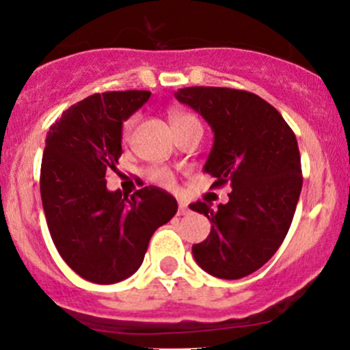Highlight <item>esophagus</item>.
<instances>
[{
  "label": "esophagus",
  "mask_w": 350,
  "mask_h": 350,
  "mask_svg": "<svg viewBox=\"0 0 350 350\" xmlns=\"http://www.w3.org/2000/svg\"><path fill=\"white\" fill-rule=\"evenodd\" d=\"M189 211V208H188V203H186V201H179V210H178V213L179 215H186Z\"/></svg>",
  "instance_id": "obj_1"
}]
</instances>
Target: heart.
I'll return each instance as SVG.
<instances>
[{
  "instance_id": "heart-1",
  "label": "heart",
  "mask_w": 350,
  "mask_h": 350,
  "mask_svg": "<svg viewBox=\"0 0 350 350\" xmlns=\"http://www.w3.org/2000/svg\"><path fill=\"white\" fill-rule=\"evenodd\" d=\"M137 120H139V116L133 115V116H130V118H126L125 122H123L122 133H123V139H125V140H129L130 135H132L133 129H135V125H137ZM191 122H198L196 116L189 115V113H185V111L172 113V126H179V125H185V123H191ZM150 176H152L154 181L161 183V185H164V186L174 185L172 174L167 171V169H154V171L150 172Z\"/></svg>"
}]
</instances>
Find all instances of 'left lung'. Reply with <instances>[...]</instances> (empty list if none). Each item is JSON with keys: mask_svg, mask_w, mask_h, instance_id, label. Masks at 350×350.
Listing matches in <instances>:
<instances>
[{"mask_svg": "<svg viewBox=\"0 0 350 350\" xmlns=\"http://www.w3.org/2000/svg\"><path fill=\"white\" fill-rule=\"evenodd\" d=\"M176 100L213 130L203 171L230 185L228 203L189 204L211 221L206 241L193 245L198 266L220 280H241L262 267L283 243L301 193L298 142L276 108L230 88H183Z\"/></svg>", "mask_w": 350, "mask_h": 350, "instance_id": "8db88e82", "label": "left lung"}]
</instances>
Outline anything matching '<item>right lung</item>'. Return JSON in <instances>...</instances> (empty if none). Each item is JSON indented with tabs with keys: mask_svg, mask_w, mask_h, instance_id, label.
<instances>
[{
	"mask_svg": "<svg viewBox=\"0 0 350 350\" xmlns=\"http://www.w3.org/2000/svg\"><path fill=\"white\" fill-rule=\"evenodd\" d=\"M150 91H108L72 105L49 129L40 195L49 232L67 266L84 280L113 284L144 262L152 234L178 211L157 186L132 196L108 191L107 172L122 155V126Z\"/></svg>",
	"mask_w": 350,
	"mask_h": 350,
	"instance_id": "add662e5",
	"label": "right lung"
}]
</instances>
